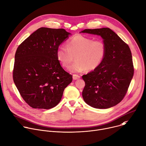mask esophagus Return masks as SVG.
Here are the masks:
<instances>
[{"label": "esophagus", "instance_id": "34e87169", "mask_svg": "<svg viewBox=\"0 0 146 146\" xmlns=\"http://www.w3.org/2000/svg\"><path fill=\"white\" fill-rule=\"evenodd\" d=\"M80 78V76L77 75V74H73V80H77V79Z\"/></svg>", "mask_w": 146, "mask_h": 146}]
</instances>
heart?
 <instances>
[{"instance_id":"obj_1","label":"heart","mask_w":146,"mask_h":146,"mask_svg":"<svg viewBox=\"0 0 146 146\" xmlns=\"http://www.w3.org/2000/svg\"><path fill=\"white\" fill-rule=\"evenodd\" d=\"M107 54V46L101 39L88 38L77 35L68 41L66 46H60L56 56L63 67L68 69L73 62L70 70L74 73L84 70L91 72L97 69L102 63Z\"/></svg>"}]
</instances>
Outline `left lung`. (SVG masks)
I'll list each match as a JSON object with an SVG mask.
<instances>
[{
  "label": "left lung",
  "mask_w": 146,
  "mask_h": 146,
  "mask_svg": "<svg viewBox=\"0 0 146 146\" xmlns=\"http://www.w3.org/2000/svg\"><path fill=\"white\" fill-rule=\"evenodd\" d=\"M100 35L107 46V54L96 70L83 75L84 101L98 109L111 108L125 97L134 74L130 49L127 44L109 28L86 29L82 31Z\"/></svg>",
  "instance_id": "1"
}]
</instances>
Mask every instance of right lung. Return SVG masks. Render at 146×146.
<instances>
[{
    "instance_id": "1",
    "label": "right lung",
    "mask_w": 146,
    "mask_h": 146,
    "mask_svg": "<svg viewBox=\"0 0 146 146\" xmlns=\"http://www.w3.org/2000/svg\"><path fill=\"white\" fill-rule=\"evenodd\" d=\"M70 34L63 29L41 27L18 46L13 77L23 100L33 108L49 110L62 99L72 76L56 56L60 44Z\"/></svg>"
}]
</instances>
